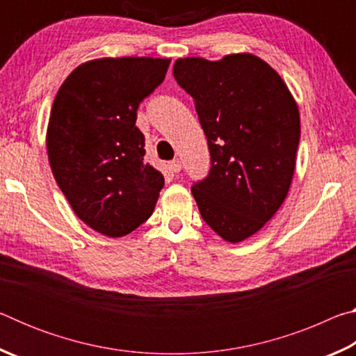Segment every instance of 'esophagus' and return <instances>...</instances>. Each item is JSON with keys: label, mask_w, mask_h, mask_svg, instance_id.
I'll list each match as a JSON object with an SVG mask.
<instances>
[{"label": "esophagus", "mask_w": 356, "mask_h": 356, "mask_svg": "<svg viewBox=\"0 0 356 356\" xmlns=\"http://www.w3.org/2000/svg\"><path fill=\"white\" fill-rule=\"evenodd\" d=\"M170 170H171V172H180V170H182V163H180L179 160H172V161H170Z\"/></svg>", "instance_id": "34e87169"}]
</instances>
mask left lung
I'll list each match as a JSON object with an SVG mask.
<instances>
[{
    "label": "left lung",
    "instance_id": "1",
    "mask_svg": "<svg viewBox=\"0 0 356 356\" xmlns=\"http://www.w3.org/2000/svg\"><path fill=\"white\" fill-rule=\"evenodd\" d=\"M172 75L195 100L210 171L193 184L202 220L227 242L256 234L284 202L300 143V113L281 76L250 53L177 59Z\"/></svg>",
    "mask_w": 356,
    "mask_h": 356
}]
</instances>
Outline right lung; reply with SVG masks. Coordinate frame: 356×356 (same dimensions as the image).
<instances>
[{
	"mask_svg": "<svg viewBox=\"0 0 356 356\" xmlns=\"http://www.w3.org/2000/svg\"><path fill=\"white\" fill-rule=\"evenodd\" d=\"M171 59L104 58L65 78L47 131L56 184L78 218L122 237L154 212L163 174L144 161L136 110L165 80Z\"/></svg>",
	"mask_w": 356,
	"mask_h": 356,
	"instance_id": "add662e5",
	"label": "right lung"
}]
</instances>
